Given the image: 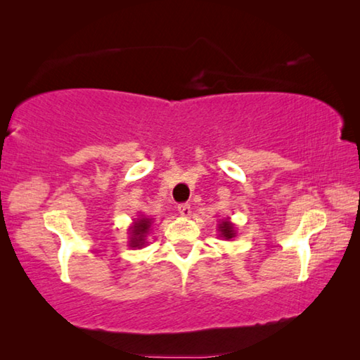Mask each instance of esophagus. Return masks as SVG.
Masks as SVG:
<instances>
[{
  "mask_svg": "<svg viewBox=\"0 0 360 360\" xmlns=\"http://www.w3.org/2000/svg\"><path fill=\"white\" fill-rule=\"evenodd\" d=\"M178 211H179L181 216L187 217V216H191L192 208H191V205H188V203H181V205L178 206Z\"/></svg>",
  "mask_w": 360,
  "mask_h": 360,
  "instance_id": "1",
  "label": "esophagus"
}]
</instances>
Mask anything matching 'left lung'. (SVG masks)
Instances as JSON below:
<instances>
[{
	"label": "left lung",
	"instance_id": "1",
	"mask_svg": "<svg viewBox=\"0 0 360 360\" xmlns=\"http://www.w3.org/2000/svg\"><path fill=\"white\" fill-rule=\"evenodd\" d=\"M219 233H221V236L225 240H231V238H235V236H236L235 225L230 222L229 217L225 219V221H221V224H219Z\"/></svg>",
	"mask_w": 360,
	"mask_h": 360
}]
</instances>
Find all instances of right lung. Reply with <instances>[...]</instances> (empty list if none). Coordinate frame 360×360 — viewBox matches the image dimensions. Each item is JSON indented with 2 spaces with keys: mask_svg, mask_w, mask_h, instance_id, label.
<instances>
[{
  "mask_svg": "<svg viewBox=\"0 0 360 360\" xmlns=\"http://www.w3.org/2000/svg\"><path fill=\"white\" fill-rule=\"evenodd\" d=\"M152 219L139 216L130 227V248H143L146 243V235L150 230Z\"/></svg>",
  "mask_w": 360,
  "mask_h": 360,
  "instance_id": "obj_1",
  "label": "right lung"
}]
</instances>
